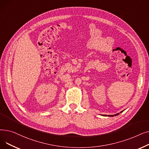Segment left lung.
<instances>
[{
  "instance_id": "8db88e82",
  "label": "left lung",
  "mask_w": 149,
  "mask_h": 149,
  "mask_svg": "<svg viewBox=\"0 0 149 149\" xmlns=\"http://www.w3.org/2000/svg\"><path fill=\"white\" fill-rule=\"evenodd\" d=\"M123 111H121V113ZM120 114V113H116V114H115V115H107V116H116V115H119ZM103 116H106V115H103Z\"/></svg>"
}]
</instances>
